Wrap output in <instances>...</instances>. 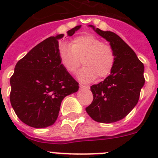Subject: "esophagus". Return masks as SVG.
I'll list each match as a JSON object with an SVG mask.
<instances>
[{"mask_svg":"<svg viewBox=\"0 0 158 158\" xmlns=\"http://www.w3.org/2000/svg\"><path fill=\"white\" fill-rule=\"evenodd\" d=\"M80 89H85V90H88V89H89V86L83 85H80Z\"/></svg>","mask_w":158,"mask_h":158,"instance_id":"obj_1","label":"esophagus"}]
</instances>
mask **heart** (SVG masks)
<instances>
[{
	"label": "heart",
	"instance_id": "1",
	"mask_svg": "<svg viewBox=\"0 0 158 158\" xmlns=\"http://www.w3.org/2000/svg\"><path fill=\"white\" fill-rule=\"evenodd\" d=\"M60 62L69 73H74L81 64L84 66L77 73L83 83L94 81L97 77L104 78L111 73L115 61V54L111 46L103 43L93 35L75 38L70 47L63 44L59 48Z\"/></svg>",
	"mask_w": 158,
	"mask_h": 158
}]
</instances>
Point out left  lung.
<instances>
[{"mask_svg":"<svg viewBox=\"0 0 158 158\" xmlns=\"http://www.w3.org/2000/svg\"><path fill=\"white\" fill-rule=\"evenodd\" d=\"M89 27L110 43L115 61L111 74L104 81L91 86L93 100L85 110L96 122H117L125 118L139 101L145 84L144 65L118 35L96 28L93 25Z\"/></svg>","mask_w":158,"mask_h":158,"instance_id":"obj_1","label":"left lung"}]
</instances>
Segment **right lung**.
<instances>
[{"label": "right lung", "instance_id": "right-lung-1", "mask_svg": "<svg viewBox=\"0 0 158 158\" xmlns=\"http://www.w3.org/2000/svg\"><path fill=\"white\" fill-rule=\"evenodd\" d=\"M81 25L67 31L72 36ZM51 36L32 48L16 63L10 78V102L18 118L35 128L55 123L62 100L78 91L79 85L60 62L58 40Z\"/></svg>", "mask_w": 158, "mask_h": 158}]
</instances>
